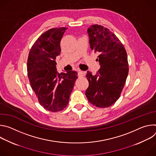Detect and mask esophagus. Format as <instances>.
<instances>
[{"label": "esophagus", "mask_w": 156, "mask_h": 156, "mask_svg": "<svg viewBox=\"0 0 156 156\" xmlns=\"http://www.w3.org/2000/svg\"><path fill=\"white\" fill-rule=\"evenodd\" d=\"M78 76H83L84 75V73L83 71H81V70H80L79 69L78 70Z\"/></svg>", "instance_id": "34e87169"}]
</instances>
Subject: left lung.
I'll use <instances>...</instances> for the list:
<instances>
[{"instance_id":"8db88e82","label":"left lung","mask_w":156,"mask_h":156,"mask_svg":"<svg viewBox=\"0 0 156 156\" xmlns=\"http://www.w3.org/2000/svg\"><path fill=\"white\" fill-rule=\"evenodd\" d=\"M87 33L91 49L99 54L101 68L95 75L87 71L86 96L93 105L108 107L119 99L126 82L129 70L126 51L115 34L103 26L92 25Z\"/></svg>"}]
</instances>
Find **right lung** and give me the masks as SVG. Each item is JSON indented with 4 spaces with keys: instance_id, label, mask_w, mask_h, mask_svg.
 Listing matches in <instances>:
<instances>
[{
    "instance_id": "1",
    "label": "right lung",
    "mask_w": 156,
    "mask_h": 156,
    "mask_svg": "<svg viewBox=\"0 0 156 156\" xmlns=\"http://www.w3.org/2000/svg\"><path fill=\"white\" fill-rule=\"evenodd\" d=\"M66 28H52L42 34L30 49L27 71L31 86L41 105L56 112L67 104L78 76L75 71L58 73L55 59Z\"/></svg>"
}]
</instances>
